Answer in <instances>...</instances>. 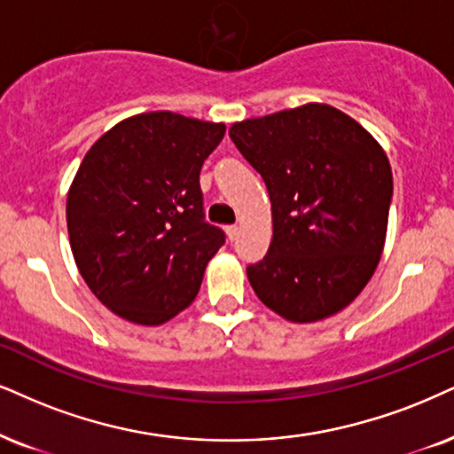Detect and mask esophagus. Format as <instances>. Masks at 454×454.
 Returning <instances> with one entry per match:
<instances>
[{
    "label": "esophagus",
    "instance_id": "obj_1",
    "mask_svg": "<svg viewBox=\"0 0 454 454\" xmlns=\"http://www.w3.org/2000/svg\"><path fill=\"white\" fill-rule=\"evenodd\" d=\"M225 231H227V238L231 239V242L239 236V229H238V225H229V227L225 229Z\"/></svg>",
    "mask_w": 454,
    "mask_h": 454
}]
</instances>
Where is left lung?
<instances>
[{
  "mask_svg": "<svg viewBox=\"0 0 454 454\" xmlns=\"http://www.w3.org/2000/svg\"><path fill=\"white\" fill-rule=\"evenodd\" d=\"M267 184L273 239L246 267L250 286L290 322L345 309L381 259L394 178L387 155L364 128L311 103L229 128Z\"/></svg>",
  "mask_w": 454,
  "mask_h": 454,
  "instance_id": "8db88e82",
  "label": "left lung"
}]
</instances>
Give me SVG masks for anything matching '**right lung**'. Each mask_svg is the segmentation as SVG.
<instances>
[{"label":"right lung","instance_id":"add662e5","mask_svg":"<svg viewBox=\"0 0 454 454\" xmlns=\"http://www.w3.org/2000/svg\"><path fill=\"white\" fill-rule=\"evenodd\" d=\"M225 124L134 115L92 145L67 195L82 278L128 322L158 326L192 305L225 231L204 218L200 170Z\"/></svg>","mask_w":454,"mask_h":454}]
</instances>
